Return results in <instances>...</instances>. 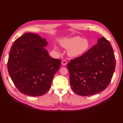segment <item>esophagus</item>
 I'll list each match as a JSON object with an SVG mask.
<instances>
[{"instance_id":"34e87169","label":"esophagus","mask_w":123,"mask_h":123,"mask_svg":"<svg viewBox=\"0 0 123 123\" xmlns=\"http://www.w3.org/2000/svg\"><path fill=\"white\" fill-rule=\"evenodd\" d=\"M61 63H62V64L63 65H66V64H67V61L65 60H62Z\"/></svg>"}]
</instances>
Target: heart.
Returning a JSON list of instances; mask_svg holds the SVG:
<instances>
[{"label":"heart","instance_id":"1","mask_svg":"<svg viewBox=\"0 0 123 123\" xmlns=\"http://www.w3.org/2000/svg\"><path fill=\"white\" fill-rule=\"evenodd\" d=\"M61 44L63 47L69 49L68 54L72 57H77L82 55L86 52L90 47L88 40L79 36L64 40L61 42Z\"/></svg>","mask_w":123,"mask_h":123}]
</instances>
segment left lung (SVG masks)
Returning a JSON list of instances; mask_svg holds the SVG:
<instances>
[{"label": "left lung", "mask_w": 123, "mask_h": 123, "mask_svg": "<svg viewBox=\"0 0 123 123\" xmlns=\"http://www.w3.org/2000/svg\"><path fill=\"white\" fill-rule=\"evenodd\" d=\"M116 66L114 51L110 42L102 37L97 44L67 64L73 91L89 96L104 90L110 83Z\"/></svg>", "instance_id": "left-lung-1"}]
</instances>
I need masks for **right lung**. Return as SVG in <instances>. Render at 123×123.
Listing matches in <instances>:
<instances>
[{
	"mask_svg": "<svg viewBox=\"0 0 123 123\" xmlns=\"http://www.w3.org/2000/svg\"><path fill=\"white\" fill-rule=\"evenodd\" d=\"M46 39L27 33L18 38L11 48L7 62L9 74L21 93L42 96L50 89L61 61L53 59L44 48Z\"/></svg>",
	"mask_w": 123,
	"mask_h": 123,
	"instance_id": "add662e5",
	"label": "right lung"
}]
</instances>
